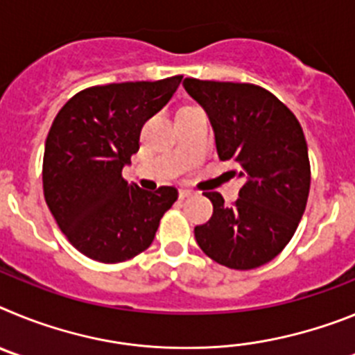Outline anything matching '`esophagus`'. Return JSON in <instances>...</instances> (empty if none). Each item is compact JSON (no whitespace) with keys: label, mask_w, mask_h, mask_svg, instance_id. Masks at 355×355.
I'll return each mask as SVG.
<instances>
[{"label":"esophagus","mask_w":355,"mask_h":355,"mask_svg":"<svg viewBox=\"0 0 355 355\" xmlns=\"http://www.w3.org/2000/svg\"><path fill=\"white\" fill-rule=\"evenodd\" d=\"M193 192L192 190H180V199H188V197H192Z\"/></svg>","instance_id":"esophagus-1"}]
</instances>
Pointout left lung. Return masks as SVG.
Instances as JSON below:
<instances>
[{
  "mask_svg": "<svg viewBox=\"0 0 355 355\" xmlns=\"http://www.w3.org/2000/svg\"><path fill=\"white\" fill-rule=\"evenodd\" d=\"M183 87L208 114L218 158L243 180L231 206L205 193L213 215L193 231L197 243L227 268H258L288 245L306 209L311 167L300 122L258 85L184 78Z\"/></svg>",
  "mask_w": 355,
  "mask_h": 355,
  "instance_id": "1",
  "label": "left lung"
}]
</instances>
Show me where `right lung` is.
I'll use <instances>...</instances> for the list:
<instances>
[{"label":"right lung","instance_id":"right-lung-1","mask_svg":"<svg viewBox=\"0 0 355 355\" xmlns=\"http://www.w3.org/2000/svg\"><path fill=\"white\" fill-rule=\"evenodd\" d=\"M183 76L90 87L51 124L42 163L44 199L62 233L87 258L121 263L153 243L174 187L146 192L122 178L140 131L171 101Z\"/></svg>","mask_w":355,"mask_h":355}]
</instances>
